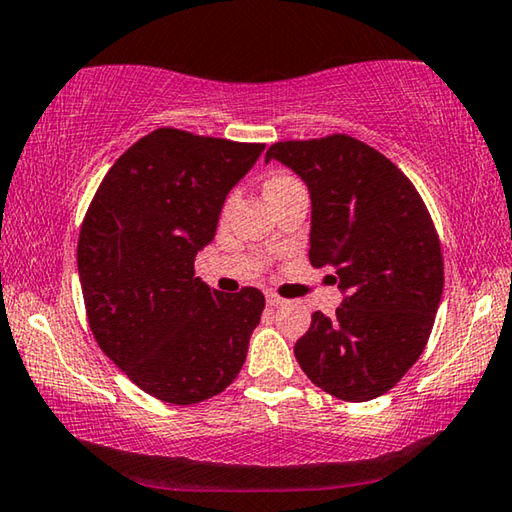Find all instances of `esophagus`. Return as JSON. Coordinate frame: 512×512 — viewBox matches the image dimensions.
I'll list each match as a JSON object with an SVG mask.
<instances>
[{
    "label": "esophagus",
    "mask_w": 512,
    "mask_h": 512,
    "mask_svg": "<svg viewBox=\"0 0 512 512\" xmlns=\"http://www.w3.org/2000/svg\"><path fill=\"white\" fill-rule=\"evenodd\" d=\"M265 299H267V304H270V306H281V304H286V299L276 295L274 290H267V292H265Z\"/></svg>",
    "instance_id": "34e87169"
}]
</instances>
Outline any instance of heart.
I'll return each mask as SVG.
<instances>
[{
	"instance_id": "heart-1",
	"label": "heart",
	"mask_w": 512,
	"mask_h": 512,
	"mask_svg": "<svg viewBox=\"0 0 512 512\" xmlns=\"http://www.w3.org/2000/svg\"><path fill=\"white\" fill-rule=\"evenodd\" d=\"M295 181L297 179L290 177V174H283V172L272 174V177L267 179V183H265V192H267V195H272V192L286 188V186H290V183H295Z\"/></svg>"
}]
</instances>
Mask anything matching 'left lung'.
<instances>
[{"instance_id": "left-lung-1", "label": "left lung", "mask_w": 512, "mask_h": 512, "mask_svg": "<svg viewBox=\"0 0 512 512\" xmlns=\"http://www.w3.org/2000/svg\"><path fill=\"white\" fill-rule=\"evenodd\" d=\"M272 158L311 190L308 258L333 267L347 295L333 317L313 313L297 363L333 397H381L422 356L440 306L445 263L429 208L390 158L347 133L274 142Z\"/></svg>"}]
</instances>
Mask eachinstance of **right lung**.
Here are the masks:
<instances>
[{"instance_id":"right-lung-1","label":"right lung","mask_w":512,"mask_h":512,"mask_svg":"<svg viewBox=\"0 0 512 512\" xmlns=\"http://www.w3.org/2000/svg\"><path fill=\"white\" fill-rule=\"evenodd\" d=\"M263 149L156 129L117 158L83 217L77 263L90 331L140 390L167 404L220 395L261 322L263 292L211 290L195 276V256Z\"/></svg>"}]
</instances>
